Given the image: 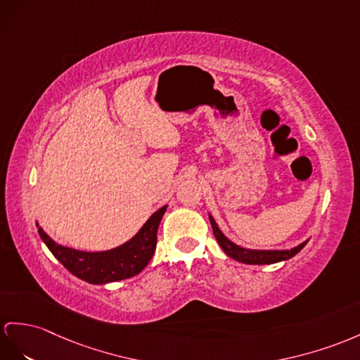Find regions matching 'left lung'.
Listing matches in <instances>:
<instances>
[{"instance_id": "1", "label": "left lung", "mask_w": 360, "mask_h": 360, "mask_svg": "<svg viewBox=\"0 0 360 360\" xmlns=\"http://www.w3.org/2000/svg\"><path fill=\"white\" fill-rule=\"evenodd\" d=\"M209 221L210 226H212V231L215 238L220 244V248L224 250L227 257H231L232 259L244 262V264H275V262H281L293 258L297 252H301L302 248L305 246L309 240H305L304 243L297 244L296 248L292 249H284V250H259V249H248L238 246L233 241H231L227 236L221 232L220 227L215 223L214 217L209 214Z\"/></svg>"}]
</instances>
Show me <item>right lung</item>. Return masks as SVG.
Segmentation results:
<instances>
[{
  "instance_id": "obj_1",
  "label": "right lung",
  "mask_w": 360,
  "mask_h": 360,
  "mask_svg": "<svg viewBox=\"0 0 360 360\" xmlns=\"http://www.w3.org/2000/svg\"><path fill=\"white\" fill-rule=\"evenodd\" d=\"M168 206H162L148 218L140 231L120 246L102 250L85 252L60 246L42 231L37 223L41 240L49 250L68 271L90 284H108L140 274L151 261L157 244V229Z\"/></svg>"
}]
</instances>
